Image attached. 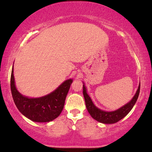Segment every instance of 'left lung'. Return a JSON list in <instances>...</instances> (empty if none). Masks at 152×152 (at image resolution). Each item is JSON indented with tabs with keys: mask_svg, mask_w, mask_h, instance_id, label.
Wrapping results in <instances>:
<instances>
[{
	"mask_svg": "<svg viewBox=\"0 0 152 152\" xmlns=\"http://www.w3.org/2000/svg\"><path fill=\"white\" fill-rule=\"evenodd\" d=\"M140 84H139L138 88L136 91V94H135L134 97L129 102H128L126 104L120 108L119 109L116 110V111L109 112L102 111V110L95 107L92 100H91V97L87 94L86 88L84 85H83V95H84V97L86 109L93 119L96 120L97 121L101 122V123L113 124L122 119L124 117H125L129 113L131 110L132 109V108L134 107V104L136 102L137 99H138L139 93H140Z\"/></svg>",
	"mask_w": 152,
	"mask_h": 152,
	"instance_id": "1",
	"label": "left lung"
}]
</instances>
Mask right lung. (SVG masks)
<instances>
[{
	"label": "right lung",
	"mask_w": 152,
	"mask_h": 152,
	"mask_svg": "<svg viewBox=\"0 0 152 152\" xmlns=\"http://www.w3.org/2000/svg\"><path fill=\"white\" fill-rule=\"evenodd\" d=\"M13 68L10 87L14 102L20 113L28 119L37 122H48L55 120L64 109L66 95L72 80H66L50 94L39 98H29L20 94L16 88Z\"/></svg>",
	"instance_id": "right-lung-1"
}]
</instances>
